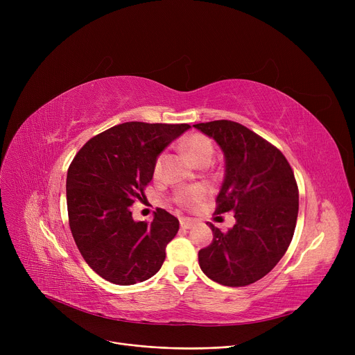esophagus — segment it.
Listing matches in <instances>:
<instances>
[{
    "label": "esophagus",
    "instance_id": "34e87169",
    "mask_svg": "<svg viewBox=\"0 0 355 355\" xmlns=\"http://www.w3.org/2000/svg\"><path fill=\"white\" fill-rule=\"evenodd\" d=\"M194 225V221L191 218H181L180 220V226L181 229H191Z\"/></svg>",
    "mask_w": 355,
    "mask_h": 355
}]
</instances>
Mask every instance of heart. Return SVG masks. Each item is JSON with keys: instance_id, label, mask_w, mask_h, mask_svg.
I'll list each match as a JSON object with an SVG mask.
<instances>
[{"instance_id": "1", "label": "heart", "mask_w": 355, "mask_h": 355, "mask_svg": "<svg viewBox=\"0 0 355 355\" xmlns=\"http://www.w3.org/2000/svg\"><path fill=\"white\" fill-rule=\"evenodd\" d=\"M184 148H185V151L189 153L190 158L194 162H197V164L210 162L213 155H214V144H213V141L207 135L200 134V132L191 134L187 139H185L184 141ZM164 158H165L164 153H161L155 158L154 165H153L154 177H158L161 174ZM206 194H207V191H206V189H202V187L185 189V190H181L177 194V201L184 207H193V206H196L197 202H200L204 197H206Z\"/></svg>"}]
</instances>
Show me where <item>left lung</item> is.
Instances as JSON below:
<instances>
[{"instance_id": "8db88e82", "label": "left lung", "mask_w": 355, "mask_h": 355, "mask_svg": "<svg viewBox=\"0 0 355 355\" xmlns=\"http://www.w3.org/2000/svg\"><path fill=\"white\" fill-rule=\"evenodd\" d=\"M216 139L226 175L214 214L234 213L229 232L214 227L211 245L198 252L201 270L225 286H248L266 276L286 253L300 210L292 168L279 149L233 121L194 125Z\"/></svg>"}]
</instances>
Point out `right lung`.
Returning <instances> with one entry per match:
<instances>
[{"mask_svg":"<svg viewBox=\"0 0 355 355\" xmlns=\"http://www.w3.org/2000/svg\"><path fill=\"white\" fill-rule=\"evenodd\" d=\"M189 128L125 122L90 138L69 165V226L85 262L107 282H144L162 266L178 218L157 209L151 223L134 221L130 206L145 198L155 158Z\"/></svg>","mask_w":355,"mask_h":355,"instance_id":"1","label":"right lung"}]
</instances>
